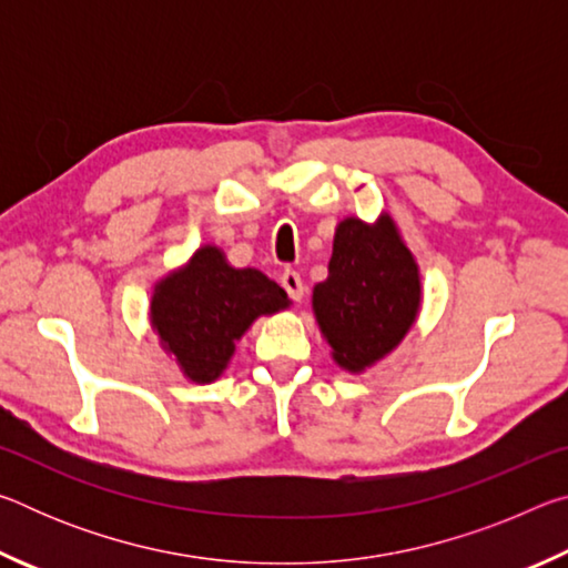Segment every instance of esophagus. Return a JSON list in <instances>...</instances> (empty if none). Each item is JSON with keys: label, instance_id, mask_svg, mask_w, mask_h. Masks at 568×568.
I'll return each instance as SVG.
<instances>
[{"label": "esophagus", "instance_id": "34e87169", "mask_svg": "<svg viewBox=\"0 0 568 568\" xmlns=\"http://www.w3.org/2000/svg\"><path fill=\"white\" fill-rule=\"evenodd\" d=\"M281 285L285 287V293L291 295V301H295V303L303 301L305 285H303V281H301V273L291 271V267H287V271H283V275H281Z\"/></svg>", "mask_w": 568, "mask_h": 568}]
</instances>
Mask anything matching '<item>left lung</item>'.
<instances>
[{
    "mask_svg": "<svg viewBox=\"0 0 568 568\" xmlns=\"http://www.w3.org/2000/svg\"><path fill=\"white\" fill-rule=\"evenodd\" d=\"M420 277L390 217L365 225L348 217L335 230L328 281L315 285L313 311L333 358L363 371L390 353L416 321Z\"/></svg>",
    "mask_w": 568,
    "mask_h": 568,
    "instance_id": "obj_1",
    "label": "left lung"
}]
</instances>
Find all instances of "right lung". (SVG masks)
Wrapping results in <instances>:
<instances>
[{"label":"right lung","instance_id":"add662e5","mask_svg":"<svg viewBox=\"0 0 568 568\" xmlns=\"http://www.w3.org/2000/svg\"><path fill=\"white\" fill-rule=\"evenodd\" d=\"M287 295L253 267H230L217 247H200L185 271L170 275L152 295V325L190 381H215L235 341L257 315L283 311Z\"/></svg>","mask_w":568,"mask_h":568}]
</instances>
